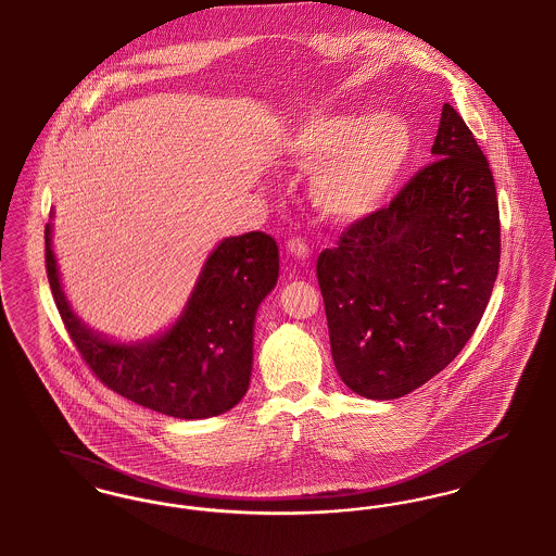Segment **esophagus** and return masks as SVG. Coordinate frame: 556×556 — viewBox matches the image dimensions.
I'll list each match as a JSON object with an SVG mask.
<instances>
[{"label": "esophagus", "mask_w": 556, "mask_h": 556, "mask_svg": "<svg viewBox=\"0 0 556 556\" xmlns=\"http://www.w3.org/2000/svg\"><path fill=\"white\" fill-rule=\"evenodd\" d=\"M287 251L291 253L292 257H296V260H305V257H309V253H312L309 244H307L301 236H291V238H289Z\"/></svg>", "instance_id": "34e87169"}]
</instances>
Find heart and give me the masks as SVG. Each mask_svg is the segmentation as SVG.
Here are the masks:
<instances>
[{
  "mask_svg": "<svg viewBox=\"0 0 556 556\" xmlns=\"http://www.w3.org/2000/svg\"><path fill=\"white\" fill-rule=\"evenodd\" d=\"M408 123L393 113L370 117L316 113L287 142L292 165L314 169L312 199L334 224L368 217L393 188L408 159Z\"/></svg>",
  "mask_w": 556,
  "mask_h": 556,
  "instance_id": "1",
  "label": "heart"
}]
</instances>
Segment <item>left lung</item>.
Returning a JSON list of instances; mask_svg holds the SVG:
<instances>
[{"mask_svg":"<svg viewBox=\"0 0 556 556\" xmlns=\"http://www.w3.org/2000/svg\"><path fill=\"white\" fill-rule=\"evenodd\" d=\"M431 154L389 206L351 224L316 265L337 372L368 400L408 395L441 372L494 291L496 184L450 104Z\"/></svg>","mask_w":556,"mask_h":556,"instance_id":"obj_1","label":"left lung"}]
</instances>
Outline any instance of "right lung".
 <instances>
[{
    "label": "right lung",
    "instance_id": "right-lung-1",
    "mask_svg": "<svg viewBox=\"0 0 556 556\" xmlns=\"http://www.w3.org/2000/svg\"><path fill=\"white\" fill-rule=\"evenodd\" d=\"M278 247L264 232L222 240L176 324L148 341L113 343L71 309L46 226V271L60 318L91 372L118 395L174 418L224 414L244 397L253 368V326L278 280Z\"/></svg>",
    "mask_w": 556,
    "mask_h": 556
}]
</instances>
